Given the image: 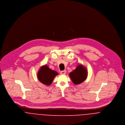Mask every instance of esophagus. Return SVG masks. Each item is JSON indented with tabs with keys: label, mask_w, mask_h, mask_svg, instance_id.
Wrapping results in <instances>:
<instances>
[{
	"label": "esophagus",
	"mask_w": 125,
	"mask_h": 125,
	"mask_svg": "<svg viewBox=\"0 0 125 125\" xmlns=\"http://www.w3.org/2000/svg\"><path fill=\"white\" fill-rule=\"evenodd\" d=\"M66 70H62L60 72V74L61 75H65V74H66Z\"/></svg>",
	"instance_id": "esophagus-1"
}]
</instances>
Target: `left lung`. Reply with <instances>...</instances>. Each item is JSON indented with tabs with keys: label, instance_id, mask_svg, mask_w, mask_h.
<instances>
[{
	"label": "left lung",
	"instance_id": "left-lung-1",
	"mask_svg": "<svg viewBox=\"0 0 125 125\" xmlns=\"http://www.w3.org/2000/svg\"><path fill=\"white\" fill-rule=\"evenodd\" d=\"M72 82L75 85L83 83L87 77V70L82 65H79L73 71L69 74Z\"/></svg>",
	"mask_w": 125,
	"mask_h": 125
}]
</instances>
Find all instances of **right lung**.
I'll return each mask as SVG.
<instances>
[{"mask_svg":"<svg viewBox=\"0 0 125 125\" xmlns=\"http://www.w3.org/2000/svg\"><path fill=\"white\" fill-rule=\"evenodd\" d=\"M58 75V73L49 69L47 65H44L41 67L37 73V78L41 83L49 86L52 82L54 78Z\"/></svg>","mask_w":125,"mask_h":125,"instance_id":"1","label":"right lung"}]
</instances>
